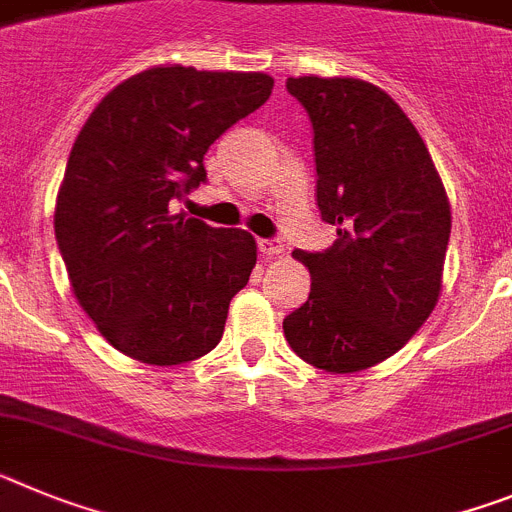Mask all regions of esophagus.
<instances>
[{"instance_id":"obj_1","label":"esophagus","mask_w":512,"mask_h":512,"mask_svg":"<svg viewBox=\"0 0 512 512\" xmlns=\"http://www.w3.org/2000/svg\"><path fill=\"white\" fill-rule=\"evenodd\" d=\"M257 247H260L262 257L283 255V244L278 242V239H260V242H257Z\"/></svg>"}]
</instances>
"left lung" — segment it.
<instances>
[{"mask_svg": "<svg viewBox=\"0 0 512 512\" xmlns=\"http://www.w3.org/2000/svg\"><path fill=\"white\" fill-rule=\"evenodd\" d=\"M286 87L311 118L317 206L337 239L324 252H293L311 291L283 332L311 366L363 371L404 348L433 314L451 206L425 141L376 84L291 77Z\"/></svg>", "mask_w": 512, "mask_h": 512, "instance_id": "obj_1", "label": "left lung"}]
</instances>
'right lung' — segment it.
<instances>
[{"label": "right lung", "instance_id": "right-lung-1", "mask_svg": "<svg viewBox=\"0 0 512 512\" xmlns=\"http://www.w3.org/2000/svg\"><path fill=\"white\" fill-rule=\"evenodd\" d=\"M270 92L262 71L154 66L102 97L79 131L53 229L79 306L128 358L177 366L219 345L257 244L170 203L206 180L208 146Z\"/></svg>", "mask_w": 512, "mask_h": 512}]
</instances>
